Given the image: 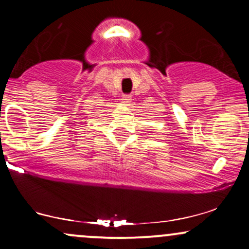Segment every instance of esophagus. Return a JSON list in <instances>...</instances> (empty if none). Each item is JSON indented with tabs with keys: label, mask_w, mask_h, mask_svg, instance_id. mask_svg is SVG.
<instances>
[{
	"label": "esophagus",
	"mask_w": 249,
	"mask_h": 249,
	"mask_svg": "<svg viewBox=\"0 0 249 249\" xmlns=\"http://www.w3.org/2000/svg\"><path fill=\"white\" fill-rule=\"evenodd\" d=\"M131 96L130 95H124L123 96V98H122V101L124 102V103H130V101H131Z\"/></svg>",
	"instance_id": "1"
}]
</instances>
